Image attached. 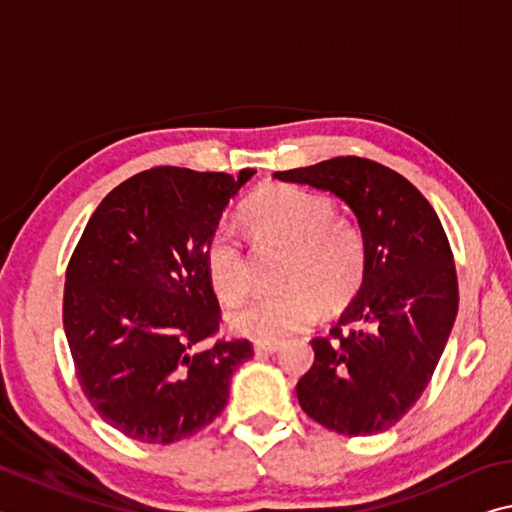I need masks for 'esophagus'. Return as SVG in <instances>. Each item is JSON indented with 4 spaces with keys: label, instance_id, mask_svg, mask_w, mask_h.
Returning a JSON list of instances; mask_svg holds the SVG:
<instances>
[{
    "label": "esophagus",
    "instance_id": "1",
    "mask_svg": "<svg viewBox=\"0 0 512 512\" xmlns=\"http://www.w3.org/2000/svg\"><path fill=\"white\" fill-rule=\"evenodd\" d=\"M280 348V344L278 342H257L255 344V353H259V355H271V353H275Z\"/></svg>",
    "mask_w": 512,
    "mask_h": 512
}]
</instances>
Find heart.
Here are the masks:
<instances>
[{
	"mask_svg": "<svg viewBox=\"0 0 512 512\" xmlns=\"http://www.w3.org/2000/svg\"><path fill=\"white\" fill-rule=\"evenodd\" d=\"M332 200L289 184L257 191L243 205V221L262 243L289 248L282 291L259 294L227 321L243 337L271 342L319 319L323 303L342 305L360 289L367 271V243L355 223L335 216ZM207 273L216 296L232 305L248 294L253 271L243 241L218 225L207 243Z\"/></svg>",
	"mask_w": 512,
	"mask_h": 512,
	"instance_id": "heart-1",
	"label": "heart"
}]
</instances>
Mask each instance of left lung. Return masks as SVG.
<instances>
[{
  "label": "left lung",
  "mask_w": 512,
  "mask_h": 512,
  "mask_svg": "<svg viewBox=\"0 0 512 512\" xmlns=\"http://www.w3.org/2000/svg\"><path fill=\"white\" fill-rule=\"evenodd\" d=\"M273 177L344 200L367 243L358 294L330 337L312 339L314 364L296 385L300 408L339 435L383 433L424 394L456 323L444 227L415 186L376 161L335 157Z\"/></svg>",
  "instance_id": "left-lung-1"
}]
</instances>
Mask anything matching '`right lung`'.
<instances>
[{
  "instance_id": "1",
  "label": "right lung",
  "mask_w": 512,
  "mask_h": 512,
  "mask_svg": "<svg viewBox=\"0 0 512 512\" xmlns=\"http://www.w3.org/2000/svg\"><path fill=\"white\" fill-rule=\"evenodd\" d=\"M253 168L161 166L100 202L68 264L63 330L77 380L109 426L173 444L221 415L246 339L200 348L218 330L207 243Z\"/></svg>"
}]
</instances>
